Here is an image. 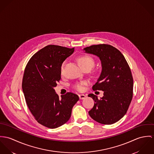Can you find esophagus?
Masks as SVG:
<instances>
[{
	"label": "esophagus",
	"instance_id": "34e87169",
	"mask_svg": "<svg viewBox=\"0 0 154 154\" xmlns=\"http://www.w3.org/2000/svg\"><path fill=\"white\" fill-rule=\"evenodd\" d=\"M79 98H80V99H85V97H86V96L85 95V94H79Z\"/></svg>",
	"mask_w": 154,
	"mask_h": 154
}]
</instances>
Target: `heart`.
Masks as SVG:
<instances>
[{
	"label": "heart",
	"mask_w": 154,
	"mask_h": 154,
	"mask_svg": "<svg viewBox=\"0 0 154 154\" xmlns=\"http://www.w3.org/2000/svg\"><path fill=\"white\" fill-rule=\"evenodd\" d=\"M78 62L81 66V67L83 69L85 68H90L91 69L94 65V61L92 57L88 55H82L78 58ZM64 69V64L61 66V72H63ZM83 85H85V83H79L75 85V87L77 90L79 91H82L83 90Z\"/></svg>",
	"instance_id": "1"
}]
</instances>
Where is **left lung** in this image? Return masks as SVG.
Here are the masks:
<instances>
[{"instance_id":"8db88e82","label":"left lung","mask_w":154,"mask_h":154,"mask_svg":"<svg viewBox=\"0 0 154 154\" xmlns=\"http://www.w3.org/2000/svg\"><path fill=\"white\" fill-rule=\"evenodd\" d=\"M83 50L97 56L102 64L100 75L93 90H102L103 96L98 99L93 94L88 95L95 102L88 114L100 123H115L126 113L132 99L134 80L131 69L123 55L112 45H93Z\"/></svg>"}]
</instances>
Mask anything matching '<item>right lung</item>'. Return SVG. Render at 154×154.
<instances>
[{
	"mask_svg": "<svg viewBox=\"0 0 154 154\" xmlns=\"http://www.w3.org/2000/svg\"><path fill=\"white\" fill-rule=\"evenodd\" d=\"M74 48L49 45L36 52L28 61L23 74L22 87L27 106L36 120L54 129L70 118L79 96L67 93L60 99L54 87L61 79V68Z\"/></svg>",
	"mask_w": 154,
	"mask_h": 154,
	"instance_id": "1",
	"label": "right lung"
}]
</instances>
